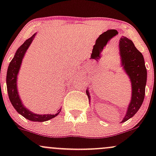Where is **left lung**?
I'll use <instances>...</instances> for the list:
<instances>
[{
	"label": "left lung",
	"instance_id": "left-lung-1",
	"mask_svg": "<svg viewBox=\"0 0 156 156\" xmlns=\"http://www.w3.org/2000/svg\"><path fill=\"white\" fill-rule=\"evenodd\" d=\"M119 46L122 64L130 77L132 85L131 101L128 105L125 117L122 120L125 122L133 117L142 104L145 94L147 69L144 57L130 39L127 37H122ZM87 94L89 98H90L88 90L87 91Z\"/></svg>",
	"mask_w": 156,
	"mask_h": 156
}]
</instances>
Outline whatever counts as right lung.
Returning a JSON list of instances; mask_svg holds the SVG:
<instances>
[{
	"mask_svg": "<svg viewBox=\"0 0 156 156\" xmlns=\"http://www.w3.org/2000/svg\"><path fill=\"white\" fill-rule=\"evenodd\" d=\"M35 34H34L31 37L25 41V42L22 45L17 49L16 52L15 56L11 61L9 65L8 70H7L6 76V85H7V91H8V95L9 98L10 102L12 103L14 108L16 109L19 114L23 116L25 118L28 119V120L34 122H44L49 120L52 118L55 117V116L58 115V114L61 112V109L58 111V113L54 114H44V115H40V114H36L32 113L31 111L28 110L23 103H21L20 99L17 92V73L19 72L20 67L21 63L23 56L28 49V47L31 44V42L34 38Z\"/></svg>",
	"mask_w": 156,
	"mask_h": 156,
	"instance_id": "right-lung-1",
	"label": "right lung"
}]
</instances>
